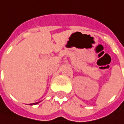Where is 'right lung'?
Returning a JSON list of instances; mask_svg holds the SVG:
<instances>
[{
    "mask_svg": "<svg viewBox=\"0 0 124 124\" xmlns=\"http://www.w3.org/2000/svg\"><path fill=\"white\" fill-rule=\"evenodd\" d=\"M40 103V101H39V102L34 103H31V104H30V105H31V106H32V105H35V104H37V103Z\"/></svg>",
    "mask_w": 124,
    "mask_h": 124,
    "instance_id": "obj_1",
    "label": "right lung"
}]
</instances>
